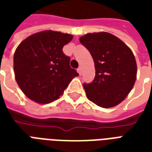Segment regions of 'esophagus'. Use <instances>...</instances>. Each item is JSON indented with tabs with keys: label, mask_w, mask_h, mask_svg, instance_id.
I'll use <instances>...</instances> for the list:
<instances>
[{
	"label": "esophagus",
	"mask_w": 152,
	"mask_h": 152,
	"mask_svg": "<svg viewBox=\"0 0 152 152\" xmlns=\"http://www.w3.org/2000/svg\"><path fill=\"white\" fill-rule=\"evenodd\" d=\"M77 72H78V74H79V75H82V68H81V67H78V68H77Z\"/></svg>",
	"instance_id": "esophagus-1"
}]
</instances>
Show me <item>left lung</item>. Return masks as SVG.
Wrapping results in <instances>:
<instances>
[{
  "instance_id": "1",
  "label": "left lung",
  "mask_w": 152,
  "mask_h": 152,
  "mask_svg": "<svg viewBox=\"0 0 152 152\" xmlns=\"http://www.w3.org/2000/svg\"><path fill=\"white\" fill-rule=\"evenodd\" d=\"M79 41L90 51L95 68L93 82L83 84L88 99L103 108L119 104L136 80V61L132 50L106 32L86 34Z\"/></svg>"
}]
</instances>
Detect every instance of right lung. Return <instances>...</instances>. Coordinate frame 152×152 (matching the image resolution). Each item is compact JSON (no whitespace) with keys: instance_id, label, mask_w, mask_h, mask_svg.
<instances>
[{"instance_id":"obj_1","label":"right lung","mask_w":152,"mask_h":152,"mask_svg":"<svg viewBox=\"0 0 152 152\" xmlns=\"http://www.w3.org/2000/svg\"><path fill=\"white\" fill-rule=\"evenodd\" d=\"M71 34L45 30L34 34L18 46L13 56L15 78L28 99L41 104L58 99L78 74L69 66L62 48Z\"/></svg>"}]
</instances>
